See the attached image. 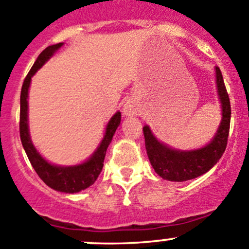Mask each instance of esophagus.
I'll return each instance as SVG.
<instances>
[{
  "mask_svg": "<svg viewBox=\"0 0 249 249\" xmlns=\"http://www.w3.org/2000/svg\"><path fill=\"white\" fill-rule=\"evenodd\" d=\"M123 112H124L125 115H135L137 114V112H139V107L136 106V104H135L132 100H129V101L124 105V109H123Z\"/></svg>",
  "mask_w": 249,
  "mask_h": 249,
  "instance_id": "1",
  "label": "esophagus"
}]
</instances>
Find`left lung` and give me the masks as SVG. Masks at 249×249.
Masks as SVG:
<instances>
[{
	"label": "left lung",
	"mask_w": 249,
	"mask_h": 249,
	"mask_svg": "<svg viewBox=\"0 0 249 249\" xmlns=\"http://www.w3.org/2000/svg\"><path fill=\"white\" fill-rule=\"evenodd\" d=\"M218 96L222 104V122L213 140L205 147L195 150H177L159 142L150 131L143 127L145 149L154 171L161 178L173 182H184L203 175L212 169L222 158L228 144L231 107L230 99L219 67H215Z\"/></svg>",
	"instance_id": "8db88e82"
}]
</instances>
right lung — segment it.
Wrapping results in <instances>:
<instances>
[{
	"mask_svg": "<svg viewBox=\"0 0 249 249\" xmlns=\"http://www.w3.org/2000/svg\"><path fill=\"white\" fill-rule=\"evenodd\" d=\"M64 43H57L54 46L47 47L41 54L38 55L37 60L35 61L34 66L31 67L30 72L27 73L26 78L24 79L21 88V94H20V140H21L22 147L26 152L27 158L31 162L32 167L37 175L39 176L42 180L50 187L52 189L57 190V192L69 193L73 194L80 190L87 189L88 187L92 185L95 180L99 177L100 172L104 167V160L106 157L107 148H108L110 141L113 139L115 130L119 126L120 120H122V114L117 112L107 124L106 134H105L104 140L101 141L97 149L95 150L94 154L89 158L83 164L76 165V166H56L52 165L44 160L39 155L36 148L32 144L31 139L29 134V124H27V95H29V87L31 83V77L37 72V70L41 69L49 57L53 56L55 52L59 48L62 47Z\"/></svg>",
	"mask_w": 249,
	"mask_h": 249,
	"instance_id": "1",
	"label": "right lung"
}]
</instances>
